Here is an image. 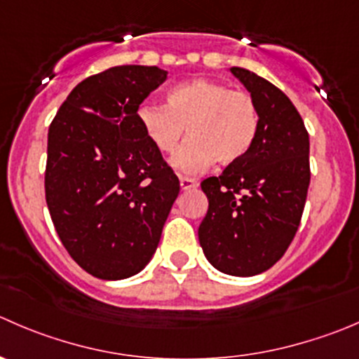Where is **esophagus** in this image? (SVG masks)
I'll return each mask as SVG.
<instances>
[{"mask_svg": "<svg viewBox=\"0 0 359 359\" xmlns=\"http://www.w3.org/2000/svg\"><path fill=\"white\" fill-rule=\"evenodd\" d=\"M179 180H180V187H182L184 191H189V189H194V187H198V180L193 179V177L180 175Z\"/></svg>", "mask_w": 359, "mask_h": 359, "instance_id": "obj_1", "label": "esophagus"}]
</instances>
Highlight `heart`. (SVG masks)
<instances>
[{
  "mask_svg": "<svg viewBox=\"0 0 359 359\" xmlns=\"http://www.w3.org/2000/svg\"><path fill=\"white\" fill-rule=\"evenodd\" d=\"M138 123L165 154L179 149L187 130L189 140L170 165L180 175L193 177L214 161L229 165L245 158L259 130V114L249 93L194 79L172 87L165 105H142Z\"/></svg>",
  "mask_w": 359,
  "mask_h": 359,
  "instance_id": "b5f03b06",
  "label": "heart"
}]
</instances>
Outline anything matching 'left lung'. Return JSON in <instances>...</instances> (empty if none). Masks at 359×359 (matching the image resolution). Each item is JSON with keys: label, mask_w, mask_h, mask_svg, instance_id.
I'll return each instance as SVG.
<instances>
[{"label": "left lung", "mask_w": 359, "mask_h": 359, "mask_svg": "<svg viewBox=\"0 0 359 359\" xmlns=\"http://www.w3.org/2000/svg\"><path fill=\"white\" fill-rule=\"evenodd\" d=\"M229 72L256 103L259 130L245 158L201 182L208 210L198 240L215 270L252 277L272 268L297 235L311 184V144L279 87L245 68Z\"/></svg>", "instance_id": "1"}]
</instances>
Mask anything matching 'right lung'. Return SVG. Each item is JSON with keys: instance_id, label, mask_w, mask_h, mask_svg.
Wrapping results in <instances>:
<instances>
[{"instance_id": "right-lung-1", "label": "right lung", "mask_w": 359, "mask_h": 359, "mask_svg": "<svg viewBox=\"0 0 359 359\" xmlns=\"http://www.w3.org/2000/svg\"><path fill=\"white\" fill-rule=\"evenodd\" d=\"M166 76L158 66L105 69L73 87L48 128V212L69 256L98 279L147 266L179 196V179L138 123Z\"/></svg>"}]
</instances>
